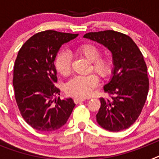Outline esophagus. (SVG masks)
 Wrapping results in <instances>:
<instances>
[{
  "mask_svg": "<svg viewBox=\"0 0 159 159\" xmlns=\"http://www.w3.org/2000/svg\"><path fill=\"white\" fill-rule=\"evenodd\" d=\"M84 100H85L84 99H80V98H75V99H74V102H75V103H80V102H83V101Z\"/></svg>",
  "mask_w": 159,
  "mask_h": 159,
  "instance_id": "1",
  "label": "esophagus"
}]
</instances>
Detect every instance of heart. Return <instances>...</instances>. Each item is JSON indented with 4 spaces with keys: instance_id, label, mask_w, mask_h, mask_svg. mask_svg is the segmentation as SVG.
<instances>
[{
    "instance_id": "b5f03b06",
    "label": "heart",
    "mask_w": 159,
    "mask_h": 159,
    "mask_svg": "<svg viewBox=\"0 0 159 159\" xmlns=\"http://www.w3.org/2000/svg\"><path fill=\"white\" fill-rule=\"evenodd\" d=\"M75 52L91 62L89 70L95 71L99 76L104 78L111 71V60L106 56H100V49L93 43H83L76 48ZM54 65L60 75H68L71 71V58L69 55L64 51L59 52L55 58ZM98 84L99 79L93 74L85 76H75L66 83L64 90L68 95L84 99L92 94Z\"/></svg>"
}]
</instances>
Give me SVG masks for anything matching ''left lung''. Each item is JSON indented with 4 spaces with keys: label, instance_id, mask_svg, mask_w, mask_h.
<instances>
[{
    "label": "left lung",
    "instance_id": "8db88e82",
    "mask_svg": "<svg viewBox=\"0 0 159 159\" xmlns=\"http://www.w3.org/2000/svg\"><path fill=\"white\" fill-rule=\"evenodd\" d=\"M84 37L101 43L112 54V77L103 86L104 92L112 96L99 99L97 123L109 131L129 128L141 114L149 91L147 67L143 54L131 38L121 32H88Z\"/></svg>",
    "mask_w": 159,
    "mask_h": 159
}]
</instances>
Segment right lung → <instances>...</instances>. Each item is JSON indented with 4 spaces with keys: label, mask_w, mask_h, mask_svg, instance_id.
Listing matches in <instances>:
<instances>
[{
    "label": "right lung",
    "mask_w": 159,
    "mask_h": 159,
    "mask_svg": "<svg viewBox=\"0 0 159 159\" xmlns=\"http://www.w3.org/2000/svg\"><path fill=\"white\" fill-rule=\"evenodd\" d=\"M78 34L47 30L33 35L18 52L13 69L15 99L22 117L39 131L62 127L75 106L71 98L60 99L54 61L60 47Z\"/></svg>",
    "instance_id": "1"
}]
</instances>
